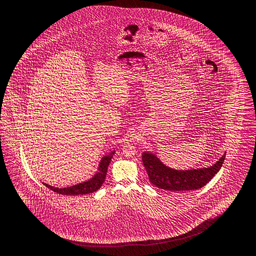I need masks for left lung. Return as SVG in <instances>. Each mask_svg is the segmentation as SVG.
Instances as JSON below:
<instances>
[{
  "label": "left lung",
  "mask_w": 256,
  "mask_h": 256,
  "mask_svg": "<svg viewBox=\"0 0 256 256\" xmlns=\"http://www.w3.org/2000/svg\"><path fill=\"white\" fill-rule=\"evenodd\" d=\"M226 152L209 168L188 170L171 168L152 152H143L142 160L150 182L166 191H190L202 188L222 168Z\"/></svg>",
  "instance_id": "obj_1"
}]
</instances>
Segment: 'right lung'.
I'll return each mask as SVG.
<instances>
[{"mask_svg":"<svg viewBox=\"0 0 256 256\" xmlns=\"http://www.w3.org/2000/svg\"><path fill=\"white\" fill-rule=\"evenodd\" d=\"M115 154V150L111 151L108 154H105L102 156V160L98 166V171L96 174L92 176V178L88 179L85 182L76 184L73 186H66V188H55L48 184L44 183L45 186L52 190L56 193L60 194H67V196H77V194H87L96 192L98 189L100 188L105 178H106V170L110 163L111 158Z\"/></svg>","mask_w":256,"mask_h":256,"instance_id":"obj_1","label":"right lung"}]
</instances>
